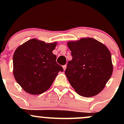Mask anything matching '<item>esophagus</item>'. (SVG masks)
<instances>
[{
  "label": "esophagus",
  "mask_w": 124,
  "mask_h": 124,
  "mask_svg": "<svg viewBox=\"0 0 124 124\" xmlns=\"http://www.w3.org/2000/svg\"><path fill=\"white\" fill-rule=\"evenodd\" d=\"M63 69L64 70H66V65H63Z\"/></svg>",
  "instance_id": "esophagus-1"
}]
</instances>
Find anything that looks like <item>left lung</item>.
<instances>
[{"mask_svg":"<svg viewBox=\"0 0 124 124\" xmlns=\"http://www.w3.org/2000/svg\"><path fill=\"white\" fill-rule=\"evenodd\" d=\"M72 59L65 75L78 94L89 97L103 90L113 71L111 55L107 47L92 38L67 43Z\"/></svg>","mask_w":124,"mask_h":124,"instance_id":"1","label":"left lung"}]
</instances>
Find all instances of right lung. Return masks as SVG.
Listing matches in <instances>:
<instances>
[{
	"instance_id": "obj_1",
	"label": "right lung",
	"mask_w": 124,
	"mask_h": 124,
	"mask_svg": "<svg viewBox=\"0 0 124 124\" xmlns=\"http://www.w3.org/2000/svg\"><path fill=\"white\" fill-rule=\"evenodd\" d=\"M57 42L45 43L33 38L20 45L13 58V75L27 93L32 95L46 92L63 68L52 53Z\"/></svg>"
}]
</instances>
